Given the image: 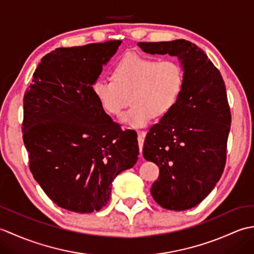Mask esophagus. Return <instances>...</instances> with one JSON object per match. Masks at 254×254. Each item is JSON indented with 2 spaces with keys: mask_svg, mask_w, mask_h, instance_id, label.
<instances>
[{
  "mask_svg": "<svg viewBox=\"0 0 254 254\" xmlns=\"http://www.w3.org/2000/svg\"><path fill=\"white\" fill-rule=\"evenodd\" d=\"M145 136H146V132L141 131L137 133V142H138V147H139V153L142 155V150H143V145H144V139Z\"/></svg>",
  "mask_w": 254,
  "mask_h": 254,
  "instance_id": "34e87169",
  "label": "esophagus"
}]
</instances>
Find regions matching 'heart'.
Segmentation results:
<instances>
[{
    "mask_svg": "<svg viewBox=\"0 0 254 254\" xmlns=\"http://www.w3.org/2000/svg\"><path fill=\"white\" fill-rule=\"evenodd\" d=\"M113 80L98 78L91 91L108 115L118 117L130 105L121 119L126 127L138 128L155 117H164L179 100L185 73L175 60L157 61L138 55L123 57L113 68Z\"/></svg>",
    "mask_w": 254,
    "mask_h": 254,
    "instance_id": "1",
    "label": "heart"
}]
</instances>
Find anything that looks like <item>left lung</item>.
I'll list each match as a JSON object with an SVG mask.
<instances>
[{
    "instance_id": "1",
    "label": "left lung",
    "mask_w": 254,
    "mask_h": 254,
    "mask_svg": "<svg viewBox=\"0 0 254 254\" xmlns=\"http://www.w3.org/2000/svg\"><path fill=\"white\" fill-rule=\"evenodd\" d=\"M149 55L177 57L185 84L177 105L149 128L143 156L159 167L150 193L161 207L196 206L222 177L231 115L224 79L205 52L178 39L138 42Z\"/></svg>"
}]
</instances>
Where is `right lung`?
I'll return each mask as SVG.
<instances>
[{
    "instance_id": "obj_1",
    "label": "right lung",
    "mask_w": 254,
    "mask_h": 254,
    "mask_svg": "<svg viewBox=\"0 0 254 254\" xmlns=\"http://www.w3.org/2000/svg\"><path fill=\"white\" fill-rule=\"evenodd\" d=\"M121 42L48 53L24 96L23 139L31 174L58 206L71 212L106 206L113 180L138 158L136 133L122 131L91 91Z\"/></svg>"
}]
</instances>
